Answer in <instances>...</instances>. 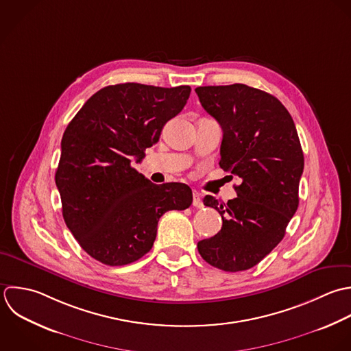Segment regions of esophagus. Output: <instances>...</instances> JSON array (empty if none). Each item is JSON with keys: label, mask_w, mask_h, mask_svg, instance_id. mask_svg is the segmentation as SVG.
I'll use <instances>...</instances> for the list:
<instances>
[{"label": "esophagus", "mask_w": 351, "mask_h": 351, "mask_svg": "<svg viewBox=\"0 0 351 351\" xmlns=\"http://www.w3.org/2000/svg\"><path fill=\"white\" fill-rule=\"evenodd\" d=\"M193 206H195V208H201L202 206L201 194L198 191H193Z\"/></svg>", "instance_id": "esophagus-1"}]
</instances>
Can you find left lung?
Here are the masks:
<instances>
[{
  "label": "left lung",
  "mask_w": 351,
  "mask_h": 351,
  "mask_svg": "<svg viewBox=\"0 0 351 351\" xmlns=\"http://www.w3.org/2000/svg\"><path fill=\"white\" fill-rule=\"evenodd\" d=\"M199 102L223 128L220 167L241 179L237 198L219 204L221 230L198 242L201 257L226 272L257 265L283 239L298 209L304 153L294 120L274 95L241 83L197 87Z\"/></svg>",
  "instance_id": "8db88e82"
}]
</instances>
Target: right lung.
Returning <instances> with one entry per match:
<instances>
[{
	"label": "right lung",
	"instance_id": "right-lung-1",
	"mask_svg": "<svg viewBox=\"0 0 351 351\" xmlns=\"http://www.w3.org/2000/svg\"><path fill=\"white\" fill-rule=\"evenodd\" d=\"M190 91V86H106L65 128L54 176L62 217L94 260L110 267L139 260L154 243L160 217L191 205L187 184H154L132 167L158 142Z\"/></svg>",
	"mask_w": 351,
	"mask_h": 351
}]
</instances>
